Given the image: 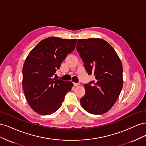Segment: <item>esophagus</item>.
<instances>
[{
    "label": "esophagus",
    "instance_id": "34e87169",
    "mask_svg": "<svg viewBox=\"0 0 146 146\" xmlns=\"http://www.w3.org/2000/svg\"><path fill=\"white\" fill-rule=\"evenodd\" d=\"M79 85H80V83H74V85L75 86H78Z\"/></svg>",
    "mask_w": 146,
    "mask_h": 146
}]
</instances>
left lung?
<instances>
[{
  "label": "left lung",
  "instance_id": "obj_1",
  "mask_svg": "<svg viewBox=\"0 0 146 146\" xmlns=\"http://www.w3.org/2000/svg\"><path fill=\"white\" fill-rule=\"evenodd\" d=\"M77 50L89 75L96 80L85 84V94L80 99L88 113L102 114L111 108L123 86L121 61L112 46L100 38L80 39Z\"/></svg>",
  "mask_w": 146,
  "mask_h": 146
}]
</instances>
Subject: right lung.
<instances>
[{
    "label": "right lung",
    "instance_id": "right-lung-1",
    "mask_svg": "<svg viewBox=\"0 0 146 146\" xmlns=\"http://www.w3.org/2000/svg\"><path fill=\"white\" fill-rule=\"evenodd\" d=\"M77 39L49 37L30 52L23 68V87L30 107L38 114L48 115L58 110L73 83L53 76L72 52Z\"/></svg>",
    "mask_w": 146,
    "mask_h": 146
}]
</instances>
